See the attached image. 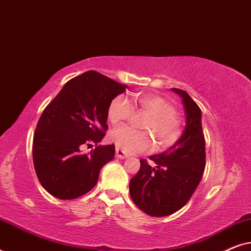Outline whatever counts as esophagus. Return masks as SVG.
Here are the masks:
<instances>
[{
  "mask_svg": "<svg viewBox=\"0 0 251 251\" xmlns=\"http://www.w3.org/2000/svg\"><path fill=\"white\" fill-rule=\"evenodd\" d=\"M115 155H116V157H119V159H126V157L129 156L128 154H126V152H123V151L120 149L115 150Z\"/></svg>",
  "mask_w": 251,
  "mask_h": 251,
  "instance_id": "34e87169",
  "label": "esophagus"
}]
</instances>
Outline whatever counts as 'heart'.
Wrapping results in <instances>:
<instances>
[{"mask_svg": "<svg viewBox=\"0 0 251 251\" xmlns=\"http://www.w3.org/2000/svg\"><path fill=\"white\" fill-rule=\"evenodd\" d=\"M132 101L140 112L149 116L138 131L129 126H121L111 133L116 147L128 154L142 153L153 147V136L156 146L166 149L174 145L181 135V118L177 114L173 102L160 95L139 92L132 96ZM133 107L123 96L114 98L108 107V119L113 125L126 121L132 115Z\"/></svg>", "mask_w": 251, "mask_h": 251, "instance_id": "obj_1", "label": "heart"}]
</instances>
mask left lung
I'll use <instances>...</instances> for the list:
<instances>
[{"instance_id":"1","label":"left lung","mask_w":251,"mask_h":251,"mask_svg":"<svg viewBox=\"0 0 251 251\" xmlns=\"http://www.w3.org/2000/svg\"><path fill=\"white\" fill-rule=\"evenodd\" d=\"M183 101L186 126L180 138L163 153L151 155L155 167L140 160V169L130 180L132 201L153 217L169 216L187 203L205 167V140L201 109L186 91L173 88Z\"/></svg>"}]
</instances>
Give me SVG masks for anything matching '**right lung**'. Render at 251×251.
Returning a JSON list of instances; mask_svg holds the SVG:
<instances>
[{"label":"right lung","mask_w":251,"mask_h":251,"mask_svg":"<svg viewBox=\"0 0 251 251\" xmlns=\"http://www.w3.org/2000/svg\"><path fill=\"white\" fill-rule=\"evenodd\" d=\"M121 84L98 72L72 78L44 108L33 138V162L44 190L60 200H73L97 184L100 169L113 160L114 145H97L107 130L108 107L126 91Z\"/></svg>","instance_id":"right-lung-1"}]
</instances>
